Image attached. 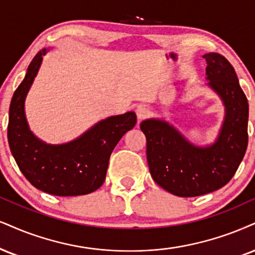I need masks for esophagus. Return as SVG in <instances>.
Instances as JSON below:
<instances>
[{
    "label": "esophagus",
    "instance_id": "esophagus-1",
    "mask_svg": "<svg viewBox=\"0 0 255 255\" xmlns=\"http://www.w3.org/2000/svg\"><path fill=\"white\" fill-rule=\"evenodd\" d=\"M136 115H137L138 121H143V119L149 117L150 112H149V110H147L146 108H144V106H138V108L136 109Z\"/></svg>",
    "mask_w": 255,
    "mask_h": 255
}]
</instances>
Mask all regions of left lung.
I'll list each match as a JSON object with an SVG mask.
<instances>
[{
    "instance_id": "obj_1",
    "label": "left lung",
    "mask_w": 255,
    "mask_h": 255,
    "mask_svg": "<svg viewBox=\"0 0 255 255\" xmlns=\"http://www.w3.org/2000/svg\"><path fill=\"white\" fill-rule=\"evenodd\" d=\"M203 58L209 86L226 106L218 142L197 147L164 121L147 119L140 124L146 137V158L153 181L181 197L200 196L227 184L243 161L248 144V102L233 66L219 53H207Z\"/></svg>"
}]
</instances>
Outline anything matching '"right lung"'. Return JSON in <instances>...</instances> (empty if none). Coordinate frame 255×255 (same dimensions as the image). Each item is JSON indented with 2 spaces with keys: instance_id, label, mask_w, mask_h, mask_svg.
<instances>
[{
  "instance_id": "1",
  "label": "right lung",
  "mask_w": 255,
  "mask_h": 255,
  "mask_svg": "<svg viewBox=\"0 0 255 255\" xmlns=\"http://www.w3.org/2000/svg\"><path fill=\"white\" fill-rule=\"evenodd\" d=\"M46 49L34 56L24 79L12 96L9 109L8 142L15 162L31 185L56 196H78L104 183L110 156L136 124V113L102 121L74 142L47 145L34 136L24 116V98L39 70Z\"/></svg>"
}]
</instances>
